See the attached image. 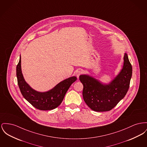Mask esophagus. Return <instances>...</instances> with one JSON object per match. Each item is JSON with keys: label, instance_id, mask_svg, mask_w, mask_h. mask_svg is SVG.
Segmentation results:
<instances>
[{"label": "esophagus", "instance_id": "1", "mask_svg": "<svg viewBox=\"0 0 147 147\" xmlns=\"http://www.w3.org/2000/svg\"><path fill=\"white\" fill-rule=\"evenodd\" d=\"M82 73V70H77L76 71V76H77V78H79V76H80V74Z\"/></svg>", "mask_w": 147, "mask_h": 147}]
</instances>
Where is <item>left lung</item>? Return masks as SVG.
<instances>
[{
    "label": "left lung",
    "mask_w": 147,
    "mask_h": 147,
    "mask_svg": "<svg viewBox=\"0 0 147 147\" xmlns=\"http://www.w3.org/2000/svg\"><path fill=\"white\" fill-rule=\"evenodd\" d=\"M132 76V67L127 53L123 68L109 84H103L88 75L79 76L83 85V96L87 105L96 112L109 111L126 95Z\"/></svg>",
    "instance_id": "left-lung-1"
}]
</instances>
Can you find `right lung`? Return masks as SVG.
<instances>
[{"mask_svg": "<svg viewBox=\"0 0 147 147\" xmlns=\"http://www.w3.org/2000/svg\"><path fill=\"white\" fill-rule=\"evenodd\" d=\"M18 84L23 97L35 108L41 111L52 110L62 102L70 86L76 81V77L66 79L58 83L51 90L39 92L32 88L23 77L21 69V57L17 66Z\"/></svg>", "mask_w": 147, "mask_h": 147, "instance_id": "obj_1", "label": "right lung"}]
</instances>
